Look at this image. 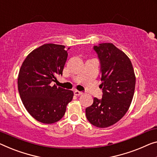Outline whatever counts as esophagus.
Instances as JSON below:
<instances>
[{
    "mask_svg": "<svg viewBox=\"0 0 157 157\" xmlns=\"http://www.w3.org/2000/svg\"><path fill=\"white\" fill-rule=\"evenodd\" d=\"M74 94H75V95H76V96H79V95L82 94V92H80V91H78V90H75Z\"/></svg>",
    "mask_w": 157,
    "mask_h": 157,
    "instance_id": "esophagus-1",
    "label": "esophagus"
}]
</instances>
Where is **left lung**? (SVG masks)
I'll return each instance as SVG.
<instances>
[{"instance_id":"left-lung-1","label":"left lung","mask_w":157,"mask_h":157,"mask_svg":"<svg viewBox=\"0 0 157 157\" xmlns=\"http://www.w3.org/2000/svg\"><path fill=\"white\" fill-rule=\"evenodd\" d=\"M100 63L102 89L101 99L94 98L85 110L91 124L98 128L109 127L120 121L132 102L135 75L130 58L111 43L94 46Z\"/></svg>"}]
</instances>
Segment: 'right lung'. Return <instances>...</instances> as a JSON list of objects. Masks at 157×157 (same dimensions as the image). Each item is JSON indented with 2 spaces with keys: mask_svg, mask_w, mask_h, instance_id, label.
I'll list each match as a JSON object with an SVG mask.
<instances>
[{
  "mask_svg": "<svg viewBox=\"0 0 157 157\" xmlns=\"http://www.w3.org/2000/svg\"><path fill=\"white\" fill-rule=\"evenodd\" d=\"M65 47L44 44L27 56L19 72L18 91L22 101L30 115L41 123L60 121L73 97L72 91L52 84L57 80L56 76L63 75L68 55Z\"/></svg>",
  "mask_w": 157,
  "mask_h": 157,
  "instance_id": "right-lung-1",
  "label": "right lung"
}]
</instances>
